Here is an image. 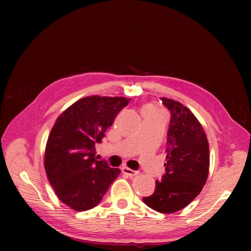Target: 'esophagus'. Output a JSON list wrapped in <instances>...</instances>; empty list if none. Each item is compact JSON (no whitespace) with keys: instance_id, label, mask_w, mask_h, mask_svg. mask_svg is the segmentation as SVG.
<instances>
[{"instance_id":"34e87169","label":"esophagus","mask_w":251,"mask_h":251,"mask_svg":"<svg viewBox=\"0 0 251 251\" xmlns=\"http://www.w3.org/2000/svg\"><path fill=\"white\" fill-rule=\"evenodd\" d=\"M123 173L124 174H126V175H127V176H130V177H134V176H137V175L139 174L137 171H133V170H131V169H128V168H123Z\"/></svg>"}]
</instances>
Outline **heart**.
I'll use <instances>...</instances> for the list:
<instances>
[{"instance_id": "1", "label": "heart", "mask_w": 251, "mask_h": 251, "mask_svg": "<svg viewBox=\"0 0 251 251\" xmlns=\"http://www.w3.org/2000/svg\"><path fill=\"white\" fill-rule=\"evenodd\" d=\"M146 109H147V110H153V111H156V110H155L153 107H147Z\"/></svg>"}]
</instances>
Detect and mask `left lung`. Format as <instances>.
Masks as SVG:
<instances>
[{"label":"left lung","mask_w":251,"mask_h":251,"mask_svg":"<svg viewBox=\"0 0 251 251\" xmlns=\"http://www.w3.org/2000/svg\"><path fill=\"white\" fill-rule=\"evenodd\" d=\"M171 112L166 142L165 174L156 181L153 195L142 199L161 214L186 207L206 183L209 170V146L201 124L183 104L162 97Z\"/></svg>","instance_id":"left-lung-1"}]
</instances>
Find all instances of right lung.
<instances>
[{"mask_svg":"<svg viewBox=\"0 0 251 251\" xmlns=\"http://www.w3.org/2000/svg\"><path fill=\"white\" fill-rule=\"evenodd\" d=\"M130 98L89 96L70 105L53 126L45 170L58 199L77 211L95 207L120 174L97 160L95 147Z\"/></svg>","mask_w":251,"mask_h":251,"instance_id":"1","label":"right lung"}]
</instances>
